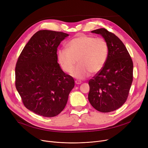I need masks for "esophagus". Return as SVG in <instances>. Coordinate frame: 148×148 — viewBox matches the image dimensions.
<instances>
[{
    "mask_svg": "<svg viewBox=\"0 0 148 148\" xmlns=\"http://www.w3.org/2000/svg\"><path fill=\"white\" fill-rule=\"evenodd\" d=\"M75 83L76 84H80L82 83V82L80 80H75Z\"/></svg>",
    "mask_w": 148,
    "mask_h": 148,
    "instance_id": "obj_1",
    "label": "esophagus"
}]
</instances>
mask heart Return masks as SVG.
<instances>
[{"mask_svg": "<svg viewBox=\"0 0 148 148\" xmlns=\"http://www.w3.org/2000/svg\"><path fill=\"white\" fill-rule=\"evenodd\" d=\"M67 49L58 51V59L64 71L71 73L77 60L79 65L72 73L77 79H83L91 72L97 73L104 66L108 55V46L101 38L80 35L69 41Z\"/></svg>", "mask_w": 148, "mask_h": 148, "instance_id": "1", "label": "heart"}]
</instances>
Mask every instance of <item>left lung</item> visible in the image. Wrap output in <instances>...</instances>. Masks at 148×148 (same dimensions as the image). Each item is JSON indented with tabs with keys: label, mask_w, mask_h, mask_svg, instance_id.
<instances>
[{
	"label": "left lung",
	"mask_w": 148,
	"mask_h": 148,
	"mask_svg": "<svg viewBox=\"0 0 148 148\" xmlns=\"http://www.w3.org/2000/svg\"><path fill=\"white\" fill-rule=\"evenodd\" d=\"M101 35L108 46V55L103 68L89 80L88 99L99 112L118 109L127 101L133 80V63L125 45L105 28L92 31Z\"/></svg>",
	"instance_id": "8db88e82"
}]
</instances>
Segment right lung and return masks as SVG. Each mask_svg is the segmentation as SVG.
Returning a JSON list of instances; mask_svg holds the SVG:
<instances>
[{
	"mask_svg": "<svg viewBox=\"0 0 148 148\" xmlns=\"http://www.w3.org/2000/svg\"><path fill=\"white\" fill-rule=\"evenodd\" d=\"M69 35L49 30L38 31L30 39L15 65V87L24 106L34 113L51 118L66 104L74 87L73 77L61 69L58 47Z\"/></svg>",
	"mask_w": 148,
	"mask_h": 148,
	"instance_id": "right-lung-1",
	"label": "right lung"
}]
</instances>
